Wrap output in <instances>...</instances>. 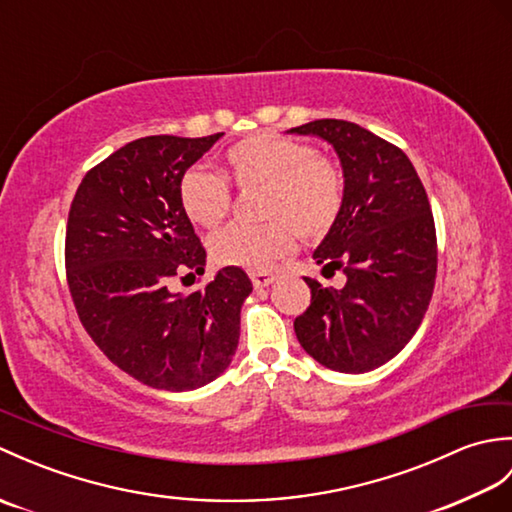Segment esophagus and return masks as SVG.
<instances>
[{
  "label": "esophagus",
  "mask_w": 512,
  "mask_h": 512,
  "mask_svg": "<svg viewBox=\"0 0 512 512\" xmlns=\"http://www.w3.org/2000/svg\"><path fill=\"white\" fill-rule=\"evenodd\" d=\"M250 279H253V286L257 290H262V288H268L270 284H273L275 275L273 273H250Z\"/></svg>",
  "instance_id": "1"
}]
</instances>
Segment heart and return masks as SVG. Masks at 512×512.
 <instances>
[{
	"label": "heart",
	"instance_id": "obj_1",
	"mask_svg": "<svg viewBox=\"0 0 512 512\" xmlns=\"http://www.w3.org/2000/svg\"><path fill=\"white\" fill-rule=\"evenodd\" d=\"M224 167L239 189H264V226H231L211 239L215 264L273 268L297 250V231L317 239L334 226L345 200L343 173L312 145L277 132L253 134L224 151ZM180 202L193 224L217 228L231 213L224 178L193 169L180 180Z\"/></svg>",
	"mask_w": 512,
	"mask_h": 512
}]
</instances>
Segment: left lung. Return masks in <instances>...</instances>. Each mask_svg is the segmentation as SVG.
I'll return each mask as SVG.
<instances>
[{"label": "left lung", "mask_w": 512, "mask_h": 512, "mask_svg": "<svg viewBox=\"0 0 512 512\" xmlns=\"http://www.w3.org/2000/svg\"><path fill=\"white\" fill-rule=\"evenodd\" d=\"M288 134L325 140L345 182L343 209L312 253L323 275L341 268L345 286L306 279L297 339L323 367L363 374L394 358L429 308L438 250L427 191L405 151L354 123L321 118Z\"/></svg>", "instance_id": "obj_1"}]
</instances>
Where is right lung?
<instances>
[{
	"mask_svg": "<svg viewBox=\"0 0 512 512\" xmlns=\"http://www.w3.org/2000/svg\"><path fill=\"white\" fill-rule=\"evenodd\" d=\"M222 136L127 143L85 173L70 206L65 268L83 328L114 365L156 389H198L220 376L253 292L233 266L202 290L169 288L178 273H204L180 180Z\"/></svg>",
	"mask_w": 512,
	"mask_h": 512,
	"instance_id": "1",
	"label": "right lung"
}]
</instances>
